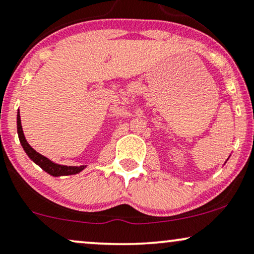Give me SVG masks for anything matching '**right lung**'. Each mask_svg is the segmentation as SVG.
Returning <instances> with one entry per match:
<instances>
[{
    "instance_id": "add662e5",
    "label": "right lung",
    "mask_w": 254,
    "mask_h": 254,
    "mask_svg": "<svg viewBox=\"0 0 254 254\" xmlns=\"http://www.w3.org/2000/svg\"><path fill=\"white\" fill-rule=\"evenodd\" d=\"M17 134H18V139H20L21 145L23 147L24 152L27 153L29 158L33 160L35 164L40 166L42 170H44V171L49 173L50 176H53V177L76 175V173H79L86 168V165L68 166V165L57 164V163L53 162V160H50L49 158H47V157H44L43 155H41V153H38L36 150H34L33 147L30 146V144L27 142V139H25L23 129H22V124H21L20 111H17Z\"/></svg>"
}]
</instances>
